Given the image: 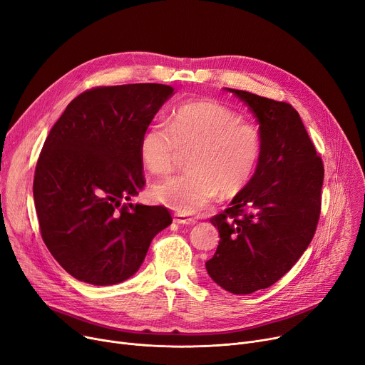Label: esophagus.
Here are the masks:
<instances>
[{
    "label": "esophagus",
    "instance_id": "esophagus-1",
    "mask_svg": "<svg viewBox=\"0 0 365 365\" xmlns=\"http://www.w3.org/2000/svg\"><path fill=\"white\" fill-rule=\"evenodd\" d=\"M173 220L179 225H195V219L187 217L186 215H182V213H176L175 216H173Z\"/></svg>",
    "mask_w": 365,
    "mask_h": 365
}]
</instances>
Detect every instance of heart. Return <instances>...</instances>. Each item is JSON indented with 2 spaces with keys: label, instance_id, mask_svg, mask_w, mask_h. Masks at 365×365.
Wrapping results in <instances>:
<instances>
[{
  "label": "heart",
  "instance_id": "obj_1",
  "mask_svg": "<svg viewBox=\"0 0 365 365\" xmlns=\"http://www.w3.org/2000/svg\"><path fill=\"white\" fill-rule=\"evenodd\" d=\"M186 175L157 183L152 198L182 215L213 201L219 192L235 197L248 186L262 155L259 130L241 115L216 102H189L171 112L168 128L152 125L140 138L142 164L155 176L175 168L189 152Z\"/></svg>",
  "mask_w": 365,
  "mask_h": 365
}]
</instances>
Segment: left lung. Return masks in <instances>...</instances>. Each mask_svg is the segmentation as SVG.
<instances>
[{
  "instance_id": "obj_1",
  "label": "left lung",
  "mask_w": 365,
  "mask_h": 365,
  "mask_svg": "<svg viewBox=\"0 0 365 365\" xmlns=\"http://www.w3.org/2000/svg\"><path fill=\"white\" fill-rule=\"evenodd\" d=\"M226 90L256 115L262 155L248 186L231 207L210 219L220 241L205 267L226 292L250 294L284 277L311 244L321 212L324 165L292 105Z\"/></svg>"
}]
</instances>
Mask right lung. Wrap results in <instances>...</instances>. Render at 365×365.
<instances>
[{"instance_id": "obj_1", "label": "right lung", "mask_w": 365, "mask_h": 365, "mask_svg": "<svg viewBox=\"0 0 365 365\" xmlns=\"http://www.w3.org/2000/svg\"><path fill=\"white\" fill-rule=\"evenodd\" d=\"M173 94L164 84L96 87L75 98L50 130L34 201L48 252L73 278L93 285L128 279L171 223L165 207L123 201L145 186L139 142Z\"/></svg>"}]
</instances>
